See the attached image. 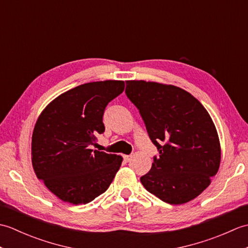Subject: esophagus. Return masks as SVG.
Here are the masks:
<instances>
[{
	"instance_id": "34e87169",
	"label": "esophagus",
	"mask_w": 248,
	"mask_h": 248,
	"mask_svg": "<svg viewBox=\"0 0 248 248\" xmlns=\"http://www.w3.org/2000/svg\"><path fill=\"white\" fill-rule=\"evenodd\" d=\"M132 157H133V155H124V162H130L131 160H132Z\"/></svg>"
}]
</instances>
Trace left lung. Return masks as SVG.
Returning a JSON list of instances; mask_svg holds the SVG:
<instances>
[{
  "instance_id": "8db88e82",
  "label": "left lung",
  "mask_w": 248,
  "mask_h": 248,
  "mask_svg": "<svg viewBox=\"0 0 248 248\" xmlns=\"http://www.w3.org/2000/svg\"><path fill=\"white\" fill-rule=\"evenodd\" d=\"M125 93L144 119L159 150L140 182L170 204L191 202L207 188L218 171L220 144L217 128L203 105L170 84L127 81Z\"/></svg>"
}]
</instances>
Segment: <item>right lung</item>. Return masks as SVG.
<instances>
[{"label": "right lung", "mask_w": 248, "mask_h": 248, "mask_svg": "<svg viewBox=\"0 0 248 248\" xmlns=\"http://www.w3.org/2000/svg\"><path fill=\"white\" fill-rule=\"evenodd\" d=\"M124 82L85 83L52 100L40 113L31 135L36 176L65 202L88 203L107 191L123 156L92 149L104 132L102 117Z\"/></svg>", "instance_id": "right-lung-1"}]
</instances>
